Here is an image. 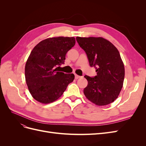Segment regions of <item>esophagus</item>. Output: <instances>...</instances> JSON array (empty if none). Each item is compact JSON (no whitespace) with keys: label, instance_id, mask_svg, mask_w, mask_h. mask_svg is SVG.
Listing matches in <instances>:
<instances>
[{"label":"esophagus","instance_id":"34e87169","mask_svg":"<svg viewBox=\"0 0 146 146\" xmlns=\"http://www.w3.org/2000/svg\"><path fill=\"white\" fill-rule=\"evenodd\" d=\"M80 77H81V76H78V75H77V74H75V78H76V79L80 78Z\"/></svg>","mask_w":146,"mask_h":146}]
</instances>
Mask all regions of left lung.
<instances>
[{"instance_id":"left-lung-1","label":"left lung","mask_w":146,"mask_h":146,"mask_svg":"<svg viewBox=\"0 0 146 146\" xmlns=\"http://www.w3.org/2000/svg\"><path fill=\"white\" fill-rule=\"evenodd\" d=\"M76 40L97 72L95 77H84L88 82L84 94L97 105L112 103L120 93L125 76L124 66L117 48L102 37H77Z\"/></svg>"}]
</instances>
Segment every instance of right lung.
<instances>
[{"label": "right lung", "mask_w": 146, "mask_h": 146, "mask_svg": "<svg viewBox=\"0 0 146 146\" xmlns=\"http://www.w3.org/2000/svg\"><path fill=\"white\" fill-rule=\"evenodd\" d=\"M76 44L74 37H55L42 40L31 52L25 67L29 90L39 102L48 104L58 99L70 83L73 74L60 72L66 54Z\"/></svg>", "instance_id": "add662e5"}]
</instances>
